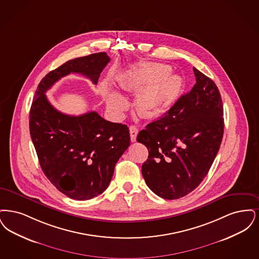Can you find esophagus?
Wrapping results in <instances>:
<instances>
[{"label": "esophagus", "instance_id": "34e87169", "mask_svg": "<svg viewBox=\"0 0 259 259\" xmlns=\"http://www.w3.org/2000/svg\"><path fill=\"white\" fill-rule=\"evenodd\" d=\"M137 134H138V128L135 125H131L130 126V135H131V140L133 142L136 141Z\"/></svg>", "mask_w": 259, "mask_h": 259}]
</instances>
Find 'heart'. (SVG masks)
<instances>
[{
  "mask_svg": "<svg viewBox=\"0 0 259 259\" xmlns=\"http://www.w3.org/2000/svg\"><path fill=\"white\" fill-rule=\"evenodd\" d=\"M169 66L159 63H146L123 73L119 83L125 90L135 91V106L145 118L161 116L176 101L183 89L180 76L172 74ZM108 109L116 116H121L128 105L124 95L109 88L106 92Z\"/></svg>",
  "mask_w": 259,
  "mask_h": 259,
  "instance_id": "1",
  "label": "heart"
}]
</instances>
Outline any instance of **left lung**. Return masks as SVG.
Instances as JSON below:
<instances>
[{"label":"left lung","instance_id":"obj_1","mask_svg":"<svg viewBox=\"0 0 259 259\" xmlns=\"http://www.w3.org/2000/svg\"><path fill=\"white\" fill-rule=\"evenodd\" d=\"M196 83L167 113L146 125L137 141L148 148L142 175L150 190L178 199L202 182L224 135V107L214 81L193 68Z\"/></svg>","mask_w":259,"mask_h":259}]
</instances>
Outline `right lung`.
Returning a JSON list of instances; mask_svg holds the SVG:
<instances>
[{"mask_svg": "<svg viewBox=\"0 0 259 259\" xmlns=\"http://www.w3.org/2000/svg\"><path fill=\"white\" fill-rule=\"evenodd\" d=\"M109 62L105 52L69 60L40 81L30 109V135L40 167L58 191L75 200L94 198L107 189L117 161L131 144L130 131L96 111L79 116L60 112L45 93L71 72L97 85Z\"/></svg>", "mask_w": 259, "mask_h": 259, "instance_id": "right-lung-1", "label": "right lung"}]
</instances>
